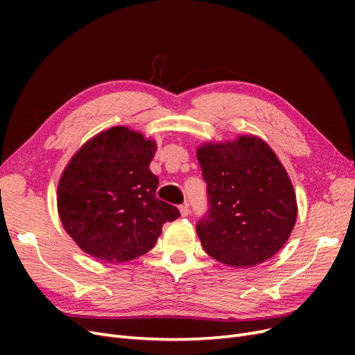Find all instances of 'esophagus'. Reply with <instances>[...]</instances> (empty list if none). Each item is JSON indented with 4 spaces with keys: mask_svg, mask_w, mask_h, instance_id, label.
<instances>
[{
    "mask_svg": "<svg viewBox=\"0 0 355 355\" xmlns=\"http://www.w3.org/2000/svg\"><path fill=\"white\" fill-rule=\"evenodd\" d=\"M179 210H180V214L184 218H187L188 214H189V207H188V204H182V206H179Z\"/></svg>",
    "mask_w": 355,
    "mask_h": 355,
    "instance_id": "obj_1",
    "label": "esophagus"
}]
</instances>
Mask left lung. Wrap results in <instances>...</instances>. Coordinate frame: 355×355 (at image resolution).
Returning <instances> with one entry per match:
<instances>
[{
	"label": "left lung",
	"mask_w": 355,
	"mask_h": 355,
	"mask_svg": "<svg viewBox=\"0 0 355 355\" xmlns=\"http://www.w3.org/2000/svg\"><path fill=\"white\" fill-rule=\"evenodd\" d=\"M209 211L197 223L202 249L225 265L262 263L288 240L297 216L286 168L261 137L206 144L197 151Z\"/></svg>",
	"instance_id": "8db88e82"
}]
</instances>
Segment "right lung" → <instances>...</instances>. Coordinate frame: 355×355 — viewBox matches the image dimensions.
I'll list each match as a JSON object with an SVG mask.
<instances>
[{"label":"right lung","mask_w":355,"mask_h":355,"mask_svg":"<svg viewBox=\"0 0 355 355\" xmlns=\"http://www.w3.org/2000/svg\"><path fill=\"white\" fill-rule=\"evenodd\" d=\"M157 144L127 127H112L81 146L58 187L63 228L81 250L103 262H125L151 250L163 223L180 216L157 198L149 170Z\"/></svg>","instance_id":"right-lung-1"}]
</instances>
